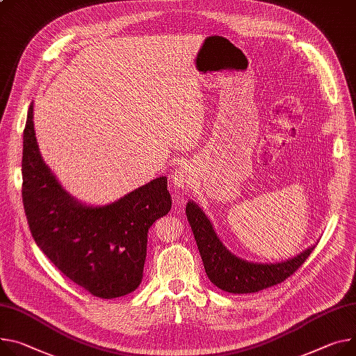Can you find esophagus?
Segmentation results:
<instances>
[{"label": "esophagus", "instance_id": "1", "mask_svg": "<svg viewBox=\"0 0 356 356\" xmlns=\"http://www.w3.org/2000/svg\"><path fill=\"white\" fill-rule=\"evenodd\" d=\"M172 184L175 188H184L186 186L191 179H193V171L186 165V163H182L174 172H172Z\"/></svg>", "mask_w": 356, "mask_h": 356}]
</instances>
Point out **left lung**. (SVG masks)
<instances>
[{"mask_svg":"<svg viewBox=\"0 0 356 356\" xmlns=\"http://www.w3.org/2000/svg\"><path fill=\"white\" fill-rule=\"evenodd\" d=\"M186 218L194 232L209 281L231 293H251L284 282L302 265L315 247L292 259L278 264H257L238 258L225 248L205 212L195 204H186Z\"/></svg>","mask_w":356,"mask_h":356,"instance_id":"1","label":"left lung"}]
</instances>
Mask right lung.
<instances>
[{"mask_svg": "<svg viewBox=\"0 0 356 356\" xmlns=\"http://www.w3.org/2000/svg\"><path fill=\"white\" fill-rule=\"evenodd\" d=\"M33 111L31 104L22 143V202L34 241L91 295L113 299L131 293L143 281L148 229L172 205L167 177L104 207L79 202L45 165Z\"/></svg>", "mask_w": 356, "mask_h": 356, "instance_id": "right-lung-1", "label": "right lung"}]
</instances>
